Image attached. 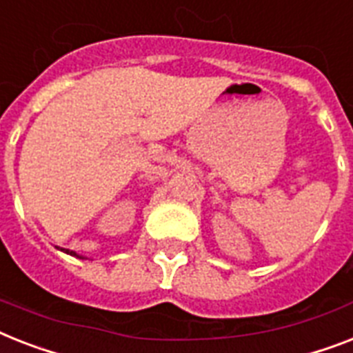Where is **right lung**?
<instances>
[{"instance_id":"right-lung-1","label":"right lung","mask_w":353,"mask_h":353,"mask_svg":"<svg viewBox=\"0 0 353 353\" xmlns=\"http://www.w3.org/2000/svg\"><path fill=\"white\" fill-rule=\"evenodd\" d=\"M61 252H65V254H70V256H74V257H79V259H87L85 256H79V254H76V252H72V250H65V248H61Z\"/></svg>"}]
</instances>
